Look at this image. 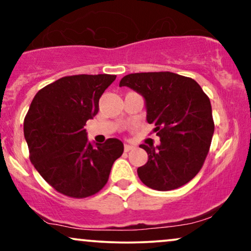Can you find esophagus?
Here are the masks:
<instances>
[{
    "instance_id": "34e87169",
    "label": "esophagus",
    "mask_w": 251,
    "mask_h": 251,
    "mask_svg": "<svg viewBox=\"0 0 251 251\" xmlns=\"http://www.w3.org/2000/svg\"><path fill=\"white\" fill-rule=\"evenodd\" d=\"M132 148H134V147H132V145L125 144V151H126V152H129V151L132 150Z\"/></svg>"
}]
</instances>
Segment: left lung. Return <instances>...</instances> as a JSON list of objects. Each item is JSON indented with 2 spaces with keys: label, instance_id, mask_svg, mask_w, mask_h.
Wrapping results in <instances>:
<instances>
[{
  "label": "left lung",
  "instance_id": "1",
  "mask_svg": "<svg viewBox=\"0 0 251 251\" xmlns=\"http://www.w3.org/2000/svg\"><path fill=\"white\" fill-rule=\"evenodd\" d=\"M145 99L147 121L153 123L160 144H141L149 159L137 169L144 185L171 191L187 184L202 168L211 148L214 121L209 98L196 80L172 72L131 73L120 87Z\"/></svg>",
  "mask_w": 251,
  "mask_h": 251
}]
</instances>
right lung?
Masks as SVG:
<instances>
[{
    "mask_svg": "<svg viewBox=\"0 0 251 251\" xmlns=\"http://www.w3.org/2000/svg\"><path fill=\"white\" fill-rule=\"evenodd\" d=\"M116 75L78 74L55 80L35 95L24 119L30 160L44 180L66 197L82 199L107 184L123 143L108 138L94 148L83 126Z\"/></svg>",
    "mask_w": 251,
    "mask_h": 251,
    "instance_id": "1",
    "label": "right lung"
}]
</instances>
